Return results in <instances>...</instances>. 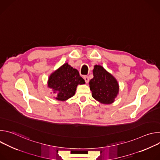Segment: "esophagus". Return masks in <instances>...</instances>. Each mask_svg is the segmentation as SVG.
I'll use <instances>...</instances> for the list:
<instances>
[{
    "instance_id": "34e87169",
    "label": "esophagus",
    "mask_w": 160,
    "mask_h": 160,
    "mask_svg": "<svg viewBox=\"0 0 160 160\" xmlns=\"http://www.w3.org/2000/svg\"><path fill=\"white\" fill-rule=\"evenodd\" d=\"M83 78H84V80H85V83H88V81H89L88 77L87 76H84V77H83Z\"/></svg>"
}]
</instances>
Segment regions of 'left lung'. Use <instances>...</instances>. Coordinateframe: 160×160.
<instances>
[{"label": "left lung", "instance_id": "left-lung-1", "mask_svg": "<svg viewBox=\"0 0 160 160\" xmlns=\"http://www.w3.org/2000/svg\"><path fill=\"white\" fill-rule=\"evenodd\" d=\"M94 78L89 82L92 96L104 104H111L115 101L119 92V85L117 79L101 65H95Z\"/></svg>", "mask_w": 160, "mask_h": 160}]
</instances>
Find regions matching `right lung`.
<instances>
[{
    "label": "right lung",
    "instance_id": "right-lung-1",
    "mask_svg": "<svg viewBox=\"0 0 160 160\" xmlns=\"http://www.w3.org/2000/svg\"><path fill=\"white\" fill-rule=\"evenodd\" d=\"M85 83V80L80 76L78 70L66 62L51 74L48 87L55 94L54 98L56 100L65 101L75 94L78 85Z\"/></svg>",
    "mask_w": 160,
    "mask_h": 160
}]
</instances>
